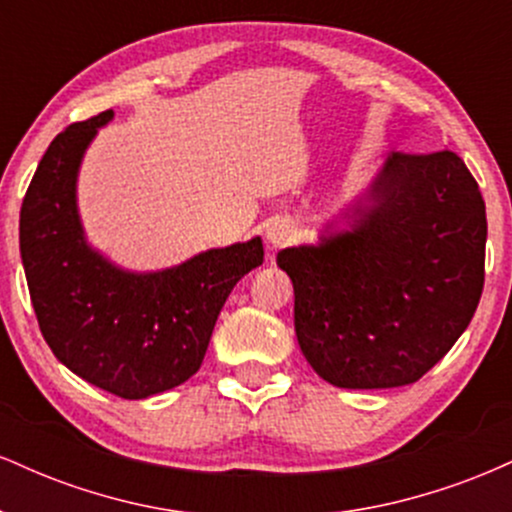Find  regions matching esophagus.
<instances>
[{
  "label": "esophagus",
  "mask_w": 512,
  "mask_h": 512,
  "mask_svg": "<svg viewBox=\"0 0 512 512\" xmlns=\"http://www.w3.org/2000/svg\"><path fill=\"white\" fill-rule=\"evenodd\" d=\"M264 240H267L269 250L284 248L291 240H296V226L289 219H276L264 228Z\"/></svg>",
  "instance_id": "1"
}]
</instances>
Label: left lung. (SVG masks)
Returning <instances> with one entry per match:
<instances>
[{
  "label": "left lung",
  "instance_id": "left-lung-1",
  "mask_svg": "<svg viewBox=\"0 0 512 512\" xmlns=\"http://www.w3.org/2000/svg\"><path fill=\"white\" fill-rule=\"evenodd\" d=\"M339 219L342 231L276 255L303 356L346 390L416 383L467 330L484 289L477 180L448 149L392 151Z\"/></svg>",
  "mask_w": 512,
  "mask_h": 512
}]
</instances>
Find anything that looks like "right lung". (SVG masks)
Wrapping results in <instances>:
<instances>
[{"label":"right lung","mask_w":512,"mask_h":512,"mask_svg":"<svg viewBox=\"0 0 512 512\" xmlns=\"http://www.w3.org/2000/svg\"><path fill=\"white\" fill-rule=\"evenodd\" d=\"M113 115L105 110L52 139L21 204V262L57 361L105 392L146 399L197 373L228 293L260 267L264 248L255 236L158 272H129L93 248L76 180Z\"/></svg>","instance_id":"right-lung-1"}]
</instances>
